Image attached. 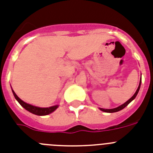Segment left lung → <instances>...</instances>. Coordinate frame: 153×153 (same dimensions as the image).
Returning a JSON list of instances; mask_svg holds the SVG:
<instances>
[{
  "label": "left lung",
  "mask_w": 153,
  "mask_h": 153,
  "mask_svg": "<svg viewBox=\"0 0 153 153\" xmlns=\"http://www.w3.org/2000/svg\"><path fill=\"white\" fill-rule=\"evenodd\" d=\"M140 85H141V80H140V85H139V87H138V88H137V91L135 92V94H133V97H131V98H130L129 100L126 101V102H125L124 104H123L122 105L119 106V107H116V108H113V109H104V108H100V111H104V112H106V113H114V112H117V111H121V110H123L124 107H126V106L128 105V104H130V102H131L132 100H134L135 97H137V94H138L139 91H140Z\"/></svg>",
  "instance_id": "obj_1"
}]
</instances>
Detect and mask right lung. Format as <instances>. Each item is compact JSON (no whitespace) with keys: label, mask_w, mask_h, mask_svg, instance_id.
Returning <instances> with one entry per match:
<instances>
[{"label":"right lung","mask_w":153,"mask_h":153,"mask_svg":"<svg viewBox=\"0 0 153 153\" xmlns=\"http://www.w3.org/2000/svg\"><path fill=\"white\" fill-rule=\"evenodd\" d=\"M13 91V95H14L15 98L19 102V104L23 107L25 108L27 111H28L29 112L32 113V114H36V115H38V116H45V115H48V114L53 113V111H56L58 108L59 105H55L53 106V107H36V106L31 105V104H29L27 103L24 102L23 100H22L21 99L19 98V97L16 95L15 92L13 91V90H12Z\"/></svg>","instance_id":"obj_1"}]
</instances>
